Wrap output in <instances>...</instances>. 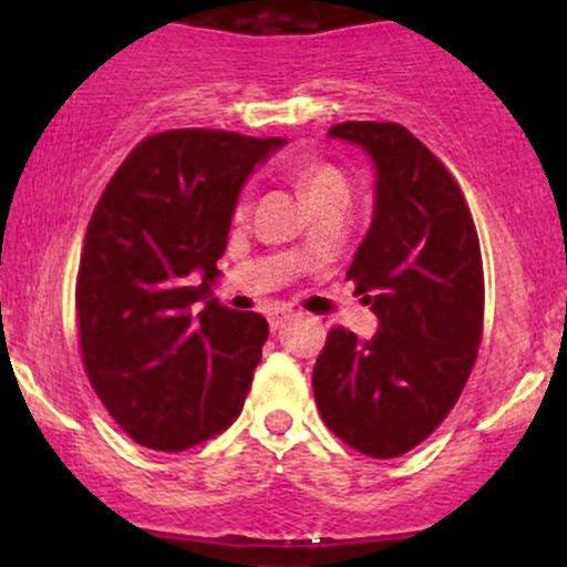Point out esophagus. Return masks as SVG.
Segmentation results:
<instances>
[{
    "label": "esophagus",
    "mask_w": 567,
    "mask_h": 567,
    "mask_svg": "<svg viewBox=\"0 0 567 567\" xmlns=\"http://www.w3.org/2000/svg\"><path fill=\"white\" fill-rule=\"evenodd\" d=\"M290 317H292V309H285V306H282V309H275V311H271V315H269V324H271V330L282 328V324L288 322Z\"/></svg>",
    "instance_id": "34e87169"
}]
</instances>
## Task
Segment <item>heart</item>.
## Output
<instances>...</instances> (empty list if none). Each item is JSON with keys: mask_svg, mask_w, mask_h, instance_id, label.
<instances>
[{"mask_svg": "<svg viewBox=\"0 0 567 567\" xmlns=\"http://www.w3.org/2000/svg\"><path fill=\"white\" fill-rule=\"evenodd\" d=\"M288 178L306 194V199L320 210L333 202H349V181L336 165L315 157H296L285 165Z\"/></svg>", "mask_w": 567, "mask_h": 567, "instance_id": "1", "label": "heart"}]
</instances>
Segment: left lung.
<instances>
[{
    "label": "left lung",
    "instance_id": "8db88e82",
    "mask_svg": "<svg viewBox=\"0 0 567 567\" xmlns=\"http://www.w3.org/2000/svg\"><path fill=\"white\" fill-rule=\"evenodd\" d=\"M330 135L375 165L373 220L347 277L381 324L370 341L330 330L311 386L336 437L394 458L424 442L464 392L483 338V256L458 184L410 130L341 122Z\"/></svg>",
    "mask_w": 567,
    "mask_h": 567
}]
</instances>
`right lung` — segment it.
Wrapping results in <instances>:
<instances>
[{"label": "right lung", "instance_id": "add662e5", "mask_svg": "<svg viewBox=\"0 0 567 567\" xmlns=\"http://www.w3.org/2000/svg\"><path fill=\"white\" fill-rule=\"evenodd\" d=\"M282 143L165 130L127 154L97 199L76 275L82 362L143 447L186 451L243 413L269 324L210 290L243 184Z\"/></svg>", "mask_w": 567, "mask_h": 567}]
</instances>
